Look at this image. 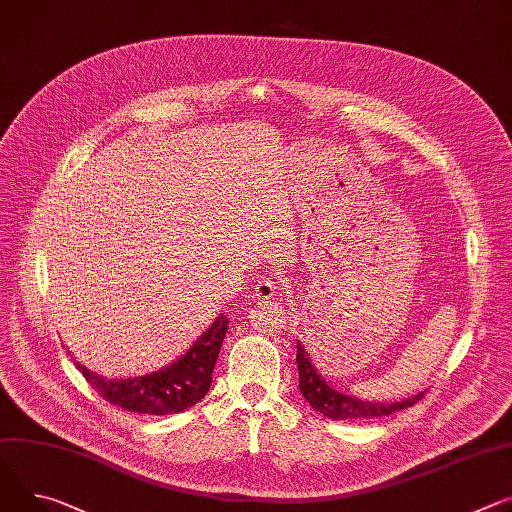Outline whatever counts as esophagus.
<instances>
[{"mask_svg": "<svg viewBox=\"0 0 512 512\" xmlns=\"http://www.w3.org/2000/svg\"><path fill=\"white\" fill-rule=\"evenodd\" d=\"M277 294V282L273 277H261L255 286V296L259 300H271Z\"/></svg>", "mask_w": 512, "mask_h": 512, "instance_id": "obj_1", "label": "esophagus"}]
</instances>
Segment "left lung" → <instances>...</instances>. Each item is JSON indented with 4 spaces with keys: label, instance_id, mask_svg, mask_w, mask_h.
Segmentation results:
<instances>
[{
    "label": "left lung",
    "instance_id": "obj_1",
    "mask_svg": "<svg viewBox=\"0 0 512 512\" xmlns=\"http://www.w3.org/2000/svg\"><path fill=\"white\" fill-rule=\"evenodd\" d=\"M298 378H300V392L306 398V402L320 414L333 418V421H355V418H378L392 414L396 410H404L412 404H416L425 394H416L408 400L400 402H367L359 400L347 394H341L333 390L327 382H324L318 374L314 365L310 363L304 347L298 343Z\"/></svg>",
    "mask_w": 512,
    "mask_h": 512
}]
</instances>
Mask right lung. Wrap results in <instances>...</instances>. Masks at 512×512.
Here are the masks:
<instances>
[{"label":"right lung","mask_w":512,"mask_h":512,"mask_svg":"<svg viewBox=\"0 0 512 512\" xmlns=\"http://www.w3.org/2000/svg\"><path fill=\"white\" fill-rule=\"evenodd\" d=\"M228 318L220 314L194 347L169 367L155 374L130 380H106L96 371L77 363L83 378L106 402L138 414H177L204 398L212 384V369L218 359Z\"/></svg>","instance_id":"obj_1"}]
</instances>
